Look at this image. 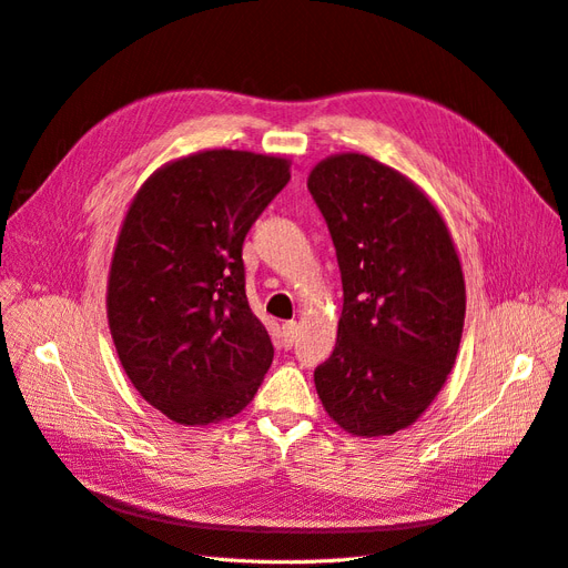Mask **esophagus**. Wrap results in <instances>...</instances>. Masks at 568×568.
Segmentation results:
<instances>
[{
	"instance_id": "1",
	"label": "esophagus",
	"mask_w": 568,
	"mask_h": 568,
	"mask_svg": "<svg viewBox=\"0 0 568 568\" xmlns=\"http://www.w3.org/2000/svg\"><path fill=\"white\" fill-rule=\"evenodd\" d=\"M298 322H286L284 326H282V346L284 348H291L296 343V338H298Z\"/></svg>"
}]
</instances>
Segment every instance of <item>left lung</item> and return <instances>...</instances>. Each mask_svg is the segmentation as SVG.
<instances>
[{
  "label": "left lung",
  "instance_id": "left-lung-1",
  "mask_svg": "<svg viewBox=\"0 0 568 568\" xmlns=\"http://www.w3.org/2000/svg\"><path fill=\"white\" fill-rule=\"evenodd\" d=\"M307 189L343 284L336 348L315 369L329 417L388 436L432 405L455 365L464 280L443 217L419 189L363 153L322 161Z\"/></svg>",
  "mask_w": 568,
  "mask_h": 568
}]
</instances>
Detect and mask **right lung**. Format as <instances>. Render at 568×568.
Instances as JSON below:
<instances>
[{
  "label": "right lung",
  "instance_id": "add662e5",
  "mask_svg": "<svg viewBox=\"0 0 568 568\" xmlns=\"http://www.w3.org/2000/svg\"><path fill=\"white\" fill-rule=\"evenodd\" d=\"M288 178L284 159L201 151L161 168L130 205L109 277L111 336L134 388L178 424L234 417L272 365L242 248Z\"/></svg>",
  "mask_w": 568,
  "mask_h": 568
}]
</instances>
